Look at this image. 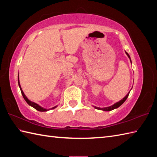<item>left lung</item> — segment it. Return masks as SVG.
Listing matches in <instances>:
<instances>
[{"instance_id": "1", "label": "left lung", "mask_w": 157, "mask_h": 157, "mask_svg": "<svg viewBox=\"0 0 157 157\" xmlns=\"http://www.w3.org/2000/svg\"><path fill=\"white\" fill-rule=\"evenodd\" d=\"M125 53H126V55H128V57L129 58V59H130V61H131V59H130V56H129V54L127 52H125ZM131 63H132V61H131ZM129 92L128 93V94H127L124 98H123L122 100H121V101H120L119 102H116L115 104H114L113 105H112V106H108V107H105V108H99V107H96L95 106V108L96 109H98V110H102V111H112V110H113V109H117V108H118L119 106H121L123 102H124L125 101H126V99L128 98V96H129Z\"/></svg>"}]
</instances>
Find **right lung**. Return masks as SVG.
Segmentation results:
<instances>
[{"instance_id":"1","label":"right lung","mask_w":157,"mask_h":157,"mask_svg":"<svg viewBox=\"0 0 157 157\" xmlns=\"http://www.w3.org/2000/svg\"><path fill=\"white\" fill-rule=\"evenodd\" d=\"M18 83H19V86L20 90H21V94H22L23 97V98L25 99V101L26 102H27V103H28V104L29 105L32 106V107H34V109H36V110H38V111H47L48 110H50V109H48V110H47V109H46L42 108V107H41L40 106H39L38 104H36V103H35V102H32V101H29V100L28 99V98L26 97L25 95L24 94V93H23V90H22V89H21V86H20L19 81V75H18ZM56 106H55V107L52 108L51 109H55V108H56Z\"/></svg>"}]
</instances>
